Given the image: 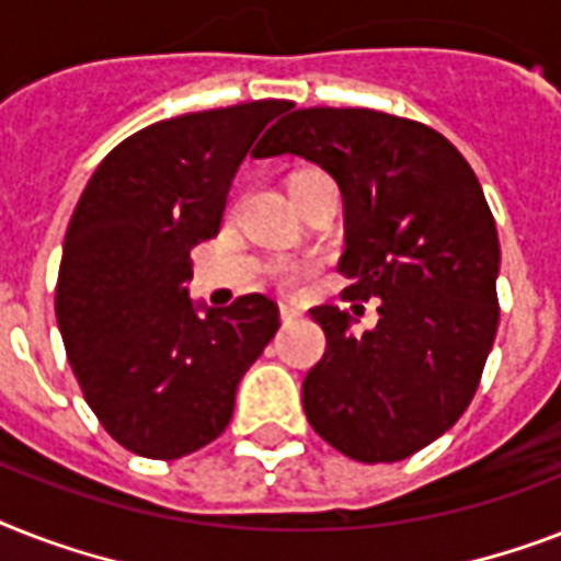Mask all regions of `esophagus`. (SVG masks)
<instances>
[{"label": "esophagus", "instance_id": "esophagus-1", "mask_svg": "<svg viewBox=\"0 0 561 561\" xmlns=\"http://www.w3.org/2000/svg\"><path fill=\"white\" fill-rule=\"evenodd\" d=\"M279 320L282 325L294 323V320H299V311L294 306H279Z\"/></svg>", "mask_w": 561, "mask_h": 561}]
</instances>
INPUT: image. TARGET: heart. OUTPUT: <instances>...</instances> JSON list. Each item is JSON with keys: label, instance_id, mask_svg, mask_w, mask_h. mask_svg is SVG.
<instances>
[{"label": "heart", "instance_id": "heart-1", "mask_svg": "<svg viewBox=\"0 0 561 561\" xmlns=\"http://www.w3.org/2000/svg\"><path fill=\"white\" fill-rule=\"evenodd\" d=\"M273 279L279 282V285H285V288H290V285H297L302 276H306V267L297 262H276L271 267Z\"/></svg>", "mask_w": 561, "mask_h": 561}]
</instances>
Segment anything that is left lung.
<instances>
[{"mask_svg": "<svg viewBox=\"0 0 561 561\" xmlns=\"http://www.w3.org/2000/svg\"><path fill=\"white\" fill-rule=\"evenodd\" d=\"M279 153L317 162L341 186L346 299H378V323L364 334L352 332L350 311L311 308L325 355L302 381L308 422L352 460H404L443 436L478 390L497 332L495 218L462 153L410 118L294 110L255 160Z\"/></svg>", "mask_w": 561, "mask_h": 561, "instance_id": "obj_1", "label": "left lung"}]
</instances>
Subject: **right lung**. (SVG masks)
<instances>
[{"mask_svg":"<svg viewBox=\"0 0 561 561\" xmlns=\"http://www.w3.org/2000/svg\"><path fill=\"white\" fill-rule=\"evenodd\" d=\"M290 101L165 118L104 157L66 229L57 325L83 399L113 439L178 460L224 434L236 390L279 329L262 294L188 297L194 244L215 238L238 165Z\"/></svg>","mask_w":561,"mask_h":561,"instance_id":"right-lung-1","label":"right lung"}]
</instances>
